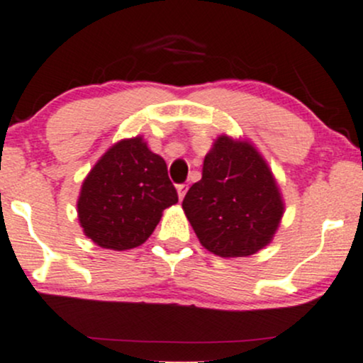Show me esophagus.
Here are the masks:
<instances>
[{
  "mask_svg": "<svg viewBox=\"0 0 363 363\" xmlns=\"http://www.w3.org/2000/svg\"><path fill=\"white\" fill-rule=\"evenodd\" d=\"M186 191H188V184H177V193H179V198H184Z\"/></svg>",
  "mask_w": 363,
  "mask_h": 363,
  "instance_id": "esophagus-1",
  "label": "esophagus"
}]
</instances>
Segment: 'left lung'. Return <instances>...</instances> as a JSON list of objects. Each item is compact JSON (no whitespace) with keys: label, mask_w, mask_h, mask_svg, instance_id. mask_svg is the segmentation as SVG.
<instances>
[{"label":"left lung","mask_w":363,"mask_h":363,"mask_svg":"<svg viewBox=\"0 0 363 363\" xmlns=\"http://www.w3.org/2000/svg\"><path fill=\"white\" fill-rule=\"evenodd\" d=\"M182 208L205 249L245 257L272 242L284 201L262 156L249 143L220 135Z\"/></svg>","instance_id":"left-lung-1"}]
</instances>
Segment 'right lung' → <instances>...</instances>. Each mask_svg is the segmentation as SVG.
<instances>
[{
	"instance_id": "1",
	"label": "right lung",
	"mask_w": 363,
	"mask_h": 363,
	"mask_svg": "<svg viewBox=\"0 0 363 363\" xmlns=\"http://www.w3.org/2000/svg\"><path fill=\"white\" fill-rule=\"evenodd\" d=\"M177 200L165 160L147 150L143 137L120 140L83 182L79 224L99 247L128 250L150 238L162 212Z\"/></svg>"
}]
</instances>
